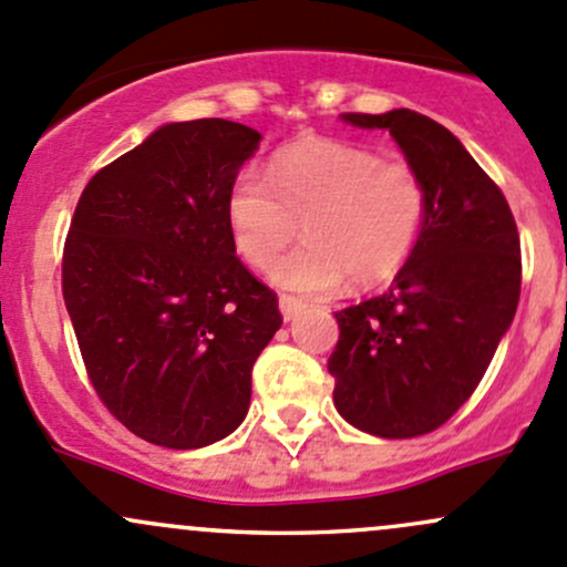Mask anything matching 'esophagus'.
I'll list each match as a JSON object with an SVG mask.
<instances>
[{
    "mask_svg": "<svg viewBox=\"0 0 567 567\" xmlns=\"http://www.w3.org/2000/svg\"><path fill=\"white\" fill-rule=\"evenodd\" d=\"M301 309H303V303L296 299V296H279V312H282L285 320L299 318Z\"/></svg>",
    "mask_w": 567,
    "mask_h": 567,
    "instance_id": "obj_1",
    "label": "esophagus"
}]
</instances>
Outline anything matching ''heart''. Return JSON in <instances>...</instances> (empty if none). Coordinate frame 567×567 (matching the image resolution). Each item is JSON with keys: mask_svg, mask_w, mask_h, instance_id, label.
<instances>
[{"mask_svg": "<svg viewBox=\"0 0 567 567\" xmlns=\"http://www.w3.org/2000/svg\"><path fill=\"white\" fill-rule=\"evenodd\" d=\"M238 258L266 268L293 293H329L344 277L359 288L389 282L410 260L429 217V187L408 159H383L361 143L312 138L279 148L266 174L244 168L228 189Z\"/></svg>", "mask_w": 567, "mask_h": 567, "instance_id": "obj_1", "label": "heart"}]
</instances>
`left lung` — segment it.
I'll use <instances>...</instances> for the list:
<instances>
[{
	"mask_svg": "<svg viewBox=\"0 0 567 567\" xmlns=\"http://www.w3.org/2000/svg\"><path fill=\"white\" fill-rule=\"evenodd\" d=\"M342 118L389 130L424 176L429 217L391 288L333 312V404L374 437H421L473 396L514 320L519 230L503 189L443 124L408 109Z\"/></svg>",
	"mask_w": 567,
	"mask_h": 567,
	"instance_id": "8db88e82",
	"label": "left lung"
}]
</instances>
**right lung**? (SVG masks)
I'll return each mask as SVG.
<instances>
[{
  "mask_svg": "<svg viewBox=\"0 0 567 567\" xmlns=\"http://www.w3.org/2000/svg\"><path fill=\"white\" fill-rule=\"evenodd\" d=\"M260 133L174 122L89 178L62 255V293L109 413L163 449L241 424L252 367L282 326L277 293L236 258L228 189Z\"/></svg>",
  "mask_w": 567,
  "mask_h": 567,
  "instance_id": "obj_1",
  "label": "right lung"
}]
</instances>
